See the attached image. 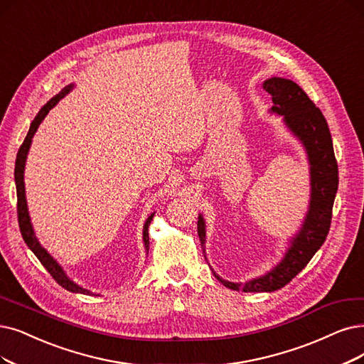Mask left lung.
Wrapping results in <instances>:
<instances>
[{
    "label": "left lung",
    "mask_w": 364,
    "mask_h": 364,
    "mask_svg": "<svg viewBox=\"0 0 364 364\" xmlns=\"http://www.w3.org/2000/svg\"><path fill=\"white\" fill-rule=\"evenodd\" d=\"M263 88L272 95V110L284 114L285 124L301 140L308 151L312 194L306 220L279 266L245 285L224 281L215 274L218 281H221L227 288L245 293L274 291L285 287L304 269L315 252L321 248L328 235L333 203L339 185L338 161L333 151L330 129L321 110L293 80L272 77L264 82ZM197 231L203 245L206 232L201 216H198Z\"/></svg>",
    "instance_id": "1"
}]
</instances>
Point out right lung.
<instances>
[{
    "mask_svg": "<svg viewBox=\"0 0 364 364\" xmlns=\"http://www.w3.org/2000/svg\"><path fill=\"white\" fill-rule=\"evenodd\" d=\"M70 90H71V85L65 86V88L60 94L55 95L50 101H48V103L43 106V109L38 112V114L36 116V119L33 121V124L30 127V132H28L23 143L21 144V148L18 151L16 164H14V181H16V194H18V223H19V228H21V235H22L25 243L28 245V248H30L36 254V257L40 259V263L43 264V267H45L50 273V276L58 284H60L63 288L68 289V291H71V293L92 294L91 291H88V289H85V288L76 285L73 281H70L67 276H65V273L63 272V269L60 267V264H58L56 261L48 254V251L45 248H41L38 240L34 236V231H33V227H31V223H30V215H28V209H26V200H25L23 170H25L26 154H28V149H30V146H31L33 136L37 132V128L41 124V121L45 119V116L49 113V110ZM152 218H154V215H151L148 218V221H146V224H144V228H143V240H144V246H146V250H149V232H148V228H149V224L152 221Z\"/></svg>",
    "mask_w": 364,
    "mask_h": 364,
    "instance_id": "add662e5",
    "label": "right lung"
}]
</instances>
